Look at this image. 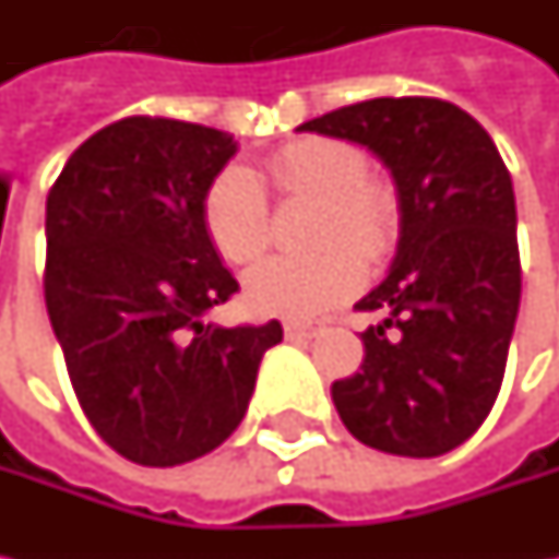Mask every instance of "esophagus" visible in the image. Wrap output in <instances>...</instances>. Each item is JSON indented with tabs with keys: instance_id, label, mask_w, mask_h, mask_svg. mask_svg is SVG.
<instances>
[{
	"instance_id": "obj_1",
	"label": "esophagus",
	"mask_w": 559,
	"mask_h": 559,
	"mask_svg": "<svg viewBox=\"0 0 559 559\" xmlns=\"http://www.w3.org/2000/svg\"><path fill=\"white\" fill-rule=\"evenodd\" d=\"M320 333H323L320 323H305V320H289V323H286V335H289V338H313V335Z\"/></svg>"
}]
</instances>
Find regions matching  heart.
<instances>
[{
    "mask_svg": "<svg viewBox=\"0 0 559 559\" xmlns=\"http://www.w3.org/2000/svg\"><path fill=\"white\" fill-rule=\"evenodd\" d=\"M264 177L283 199L317 202L301 258H270L246 276V301L267 317H317L360 286L364 267L379 264L397 239L395 189L367 174L355 142L311 136L283 145L264 162ZM202 224L229 264H251L270 246L267 195L254 174L229 164L202 199Z\"/></svg>",
    "mask_w": 559,
    "mask_h": 559,
    "instance_id": "obj_1",
    "label": "heart"
}]
</instances>
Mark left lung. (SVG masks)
I'll return each instance as SVG.
<instances>
[{
    "label": "left lung",
    "mask_w": 559,
    "mask_h": 559,
    "mask_svg": "<svg viewBox=\"0 0 559 559\" xmlns=\"http://www.w3.org/2000/svg\"><path fill=\"white\" fill-rule=\"evenodd\" d=\"M298 130L367 145L401 202L395 264L355 305L382 320L360 333V373L333 382L335 411L376 451L448 454L495 407L520 311L504 162L483 123L441 98H370Z\"/></svg>",
    "instance_id": "left-lung-1"
}]
</instances>
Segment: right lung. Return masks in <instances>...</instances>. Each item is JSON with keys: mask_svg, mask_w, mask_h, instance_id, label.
I'll use <instances>...</instances> for the list:
<instances>
[{"mask_svg": "<svg viewBox=\"0 0 559 559\" xmlns=\"http://www.w3.org/2000/svg\"><path fill=\"white\" fill-rule=\"evenodd\" d=\"M233 155L214 127L123 118L76 148L46 199V311L76 401L142 466L224 444L283 342L276 320L204 323L239 292L202 224L204 189Z\"/></svg>", "mask_w": 559, "mask_h": 559, "instance_id": "add662e5", "label": "right lung"}]
</instances>
